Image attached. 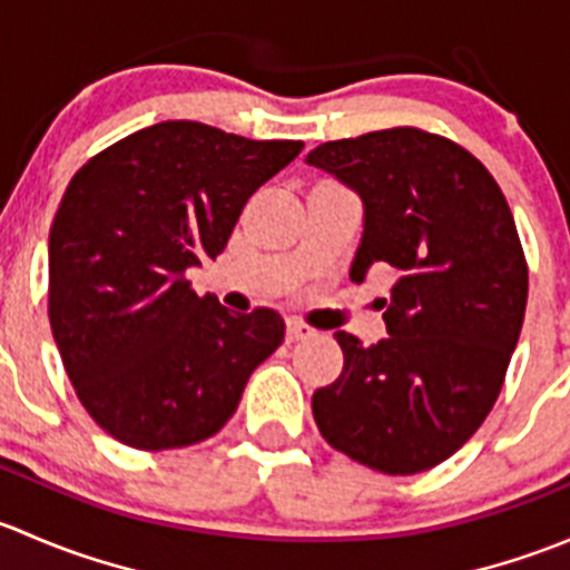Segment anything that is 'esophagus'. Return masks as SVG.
<instances>
[{"label":"esophagus","mask_w":570,"mask_h":570,"mask_svg":"<svg viewBox=\"0 0 570 570\" xmlns=\"http://www.w3.org/2000/svg\"><path fill=\"white\" fill-rule=\"evenodd\" d=\"M312 333H314L312 327L303 325V322H297V320L286 322V342H289V344L303 342V338H308V336H312Z\"/></svg>","instance_id":"esophagus-1"}]
</instances>
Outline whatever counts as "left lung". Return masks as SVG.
<instances>
[{
	"label": "left lung",
	"mask_w": 570,
	"mask_h": 570,
	"mask_svg": "<svg viewBox=\"0 0 570 570\" xmlns=\"http://www.w3.org/2000/svg\"><path fill=\"white\" fill-rule=\"evenodd\" d=\"M306 163L364 206L350 281L396 275L386 338L333 333L344 370L314 392V422L383 474L433 469L485 422L519 344L527 262L508 200L480 159L411 126L322 142Z\"/></svg>",
	"instance_id": "left-lung-1"
}]
</instances>
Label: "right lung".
Listing matches in <instances>:
<instances>
[{"instance_id":"1","label":"right lung","mask_w":570,"mask_h":570,"mask_svg":"<svg viewBox=\"0 0 570 570\" xmlns=\"http://www.w3.org/2000/svg\"><path fill=\"white\" fill-rule=\"evenodd\" d=\"M301 151L163 120L71 178L49 232V322L85 411L120 444L215 435L281 347V314L228 312L184 273L226 250L245 200Z\"/></svg>"}]
</instances>
